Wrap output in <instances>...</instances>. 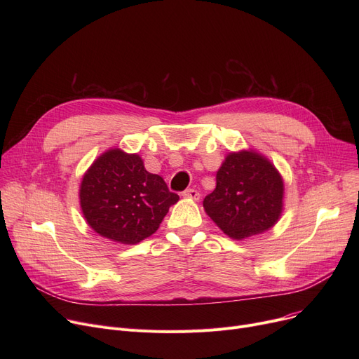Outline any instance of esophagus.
Instances as JSON below:
<instances>
[{"mask_svg":"<svg viewBox=\"0 0 359 359\" xmlns=\"http://www.w3.org/2000/svg\"><path fill=\"white\" fill-rule=\"evenodd\" d=\"M183 196L187 198V199H192V201H199V198H201V195H199V192L196 189H187V191H184Z\"/></svg>","mask_w":359,"mask_h":359,"instance_id":"34e87169","label":"esophagus"}]
</instances>
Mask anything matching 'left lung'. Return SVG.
I'll list each match as a JSON object with an SVG mask.
<instances>
[{"instance_id":"1","label":"left lung","mask_w":359,"mask_h":359,"mask_svg":"<svg viewBox=\"0 0 359 359\" xmlns=\"http://www.w3.org/2000/svg\"><path fill=\"white\" fill-rule=\"evenodd\" d=\"M284 179L266 156L252 148L231 151L203 210L224 234L244 240L273 227L284 211Z\"/></svg>"}]
</instances>
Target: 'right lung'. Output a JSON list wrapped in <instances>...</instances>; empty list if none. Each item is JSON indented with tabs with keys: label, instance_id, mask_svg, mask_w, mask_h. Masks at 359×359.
I'll return each instance as SVG.
<instances>
[{
	"label": "right lung",
	"instance_id": "right-lung-1",
	"mask_svg": "<svg viewBox=\"0 0 359 359\" xmlns=\"http://www.w3.org/2000/svg\"><path fill=\"white\" fill-rule=\"evenodd\" d=\"M79 196L88 227L121 244H138L154 234L179 201L161 176L147 172L138 154L121 148H110L93 161Z\"/></svg>",
	"mask_w": 359,
	"mask_h": 359
}]
</instances>
